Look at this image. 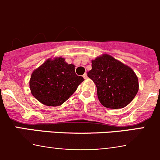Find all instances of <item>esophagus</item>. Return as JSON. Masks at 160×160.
I'll return each mask as SVG.
<instances>
[{
  "mask_svg": "<svg viewBox=\"0 0 160 160\" xmlns=\"http://www.w3.org/2000/svg\"><path fill=\"white\" fill-rule=\"evenodd\" d=\"M83 78H84V79H87V78H88V75H87V73H84V74H83Z\"/></svg>",
  "mask_w": 160,
  "mask_h": 160,
  "instance_id": "obj_1",
  "label": "esophagus"
}]
</instances>
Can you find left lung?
<instances>
[{
    "mask_svg": "<svg viewBox=\"0 0 160 160\" xmlns=\"http://www.w3.org/2000/svg\"><path fill=\"white\" fill-rule=\"evenodd\" d=\"M88 76L96 84L101 104L108 108H125L138 93V81L135 72L109 55L92 60V69Z\"/></svg>",
    "mask_w": 160,
    "mask_h": 160,
    "instance_id": "8db88e82",
    "label": "left lung"
}]
</instances>
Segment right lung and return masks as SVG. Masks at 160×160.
<instances>
[{"label": "right lung", "instance_id": "right-lung-1", "mask_svg": "<svg viewBox=\"0 0 160 160\" xmlns=\"http://www.w3.org/2000/svg\"><path fill=\"white\" fill-rule=\"evenodd\" d=\"M83 80L76 74L75 66L59 57L48 59L34 70L29 85L32 94L39 102L55 107L65 102Z\"/></svg>", "mask_w": 160, "mask_h": 160}]
</instances>
